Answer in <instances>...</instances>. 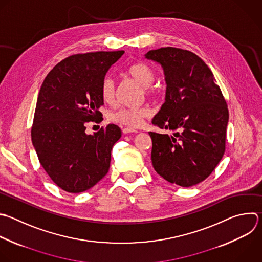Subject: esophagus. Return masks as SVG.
Listing matches in <instances>:
<instances>
[{"label":"esophagus","instance_id":"34e87169","mask_svg":"<svg viewBox=\"0 0 262 262\" xmlns=\"http://www.w3.org/2000/svg\"><path fill=\"white\" fill-rule=\"evenodd\" d=\"M122 133H123L124 135H126V134H137L138 130H136V129H134V128H130V127H125V128L122 129Z\"/></svg>","mask_w":262,"mask_h":262}]
</instances>
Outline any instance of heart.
Returning <instances> with one entry per match:
<instances>
[{"label": "heart", "mask_w": 262, "mask_h": 262, "mask_svg": "<svg viewBox=\"0 0 262 262\" xmlns=\"http://www.w3.org/2000/svg\"><path fill=\"white\" fill-rule=\"evenodd\" d=\"M128 76L144 87L147 95L155 94V89L151 86L154 81V72L152 69L143 62L135 63L127 69ZM101 96L104 102L111 103L115 98V82L111 77H106L102 83ZM151 115L150 108L143 107H127L119 108L109 114V119L115 123L122 125L138 127L142 121Z\"/></svg>", "instance_id": "b5f03b06"}]
</instances>
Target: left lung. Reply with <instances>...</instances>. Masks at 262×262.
Listing matches in <instances>:
<instances>
[{"instance_id":"obj_1","label":"left lung","mask_w":262,"mask_h":262,"mask_svg":"<svg viewBox=\"0 0 262 262\" xmlns=\"http://www.w3.org/2000/svg\"><path fill=\"white\" fill-rule=\"evenodd\" d=\"M145 58L160 64L165 99L152 124L172 132H149L151 160L171 184L190 187L208 178L225 151L228 110L212 71L191 51L175 47L150 50Z\"/></svg>"}]
</instances>
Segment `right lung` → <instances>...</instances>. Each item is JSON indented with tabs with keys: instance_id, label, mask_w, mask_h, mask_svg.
Masks as SVG:
<instances>
[{
	"instance_id": "right-lung-1",
	"label": "right lung",
	"mask_w": 262,
	"mask_h": 262,
	"mask_svg": "<svg viewBox=\"0 0 262 262\" xmlns=\"http://www.w3.org/2000/svg\"><path fill=\"white\" fill-rule=\"evenodd\" d=\"M123 53L98 51L69 56L48 73L41 85L32 142L48 176L67 192L89 190L110 168L111 151L121 137L120 128L108 124L87 135L85 123L102 117V83Z\"/></svg>"
}]
</instances>
